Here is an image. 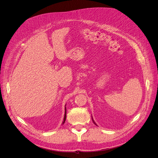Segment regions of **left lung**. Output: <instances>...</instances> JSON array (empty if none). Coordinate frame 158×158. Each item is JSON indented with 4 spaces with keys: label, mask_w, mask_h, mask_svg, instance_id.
<instances>
[{
    "label": "left lung",
    "mask_w": 158,
    "mask_h": 158,
    "mask_svg": "<svg viewBox=\"0 0 158 158\" xmlns=\"http://www.w3.org/2000/svg\"><path fill=\"white\" fill-rule=\"evenodd\" d=\"M92 121H93V122H94V123L95 124V125H96V123H95L94 122V119H93V118H92Z\"/></svg>",
    "instance_id": "left-lung-1"
}]
</instances>
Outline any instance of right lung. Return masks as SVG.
Returning a JSON list of instances; mask_svg holds the SVG:
<instances>
[{"label": "right lung", "instance_id": "1", "mask_svg": "<svg viewBox=\"0 0 158 158\" xmlns=\"http://www.w3.org/2000/svg\"><path fill=\"white\" fill-rule=\"evenodd\" d=\"M66 107H65V113H64V119H63V125L65 123V121H66Z\"/></svg>", "mask_w": 158, "mask_h": 158}]
</instances>
